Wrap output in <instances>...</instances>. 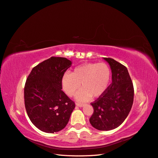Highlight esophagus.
I'll use <instances>...</instances> for the list:
<instances>
[{"label":"esophagus","instance_id":"esophagus-1","mask_svg":"<svg viewBox=\"0 0 158 158\" xmlns=\"http://www.w3.org/2000/svg\"><path fill=\"white\" fill-rule=\"evenodd\" d=\"M76 105L79 107H83L84 106L83 104H81V103H78V102H76Z\"/></svg>","mask_w":158,"mask_h":158}]
</instances>
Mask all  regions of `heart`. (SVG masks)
Returning <instances> with one entry per match:
<instances>
[{
    "mask_svg": "<svg viewBox=\"0 0 158 158\" xmlns=\"http://www.w3.org/2000/svg\"><path fill=\"white\" fill-rule=\"evenodd\" d=\"M110 69L105 63H88L76 67L71 73L63 76L61 84L64 92L73 97L81 84L83 88L77 94L76 99L87 101L93 97L98 98L107 89L110 80Z\"/></svg>",
    "mask_w": 158,
    "mask_h": 158,
    "instance_id": "1",
    "label": "heart"
}]
</instances>
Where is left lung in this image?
<instances>
[{"label": "left lung", "mask_w": 158, "mask_h": 158, "mask_svg": "<svg viewBox=\"0 0 158 158\" xmlns=\"http://www.w3.org/2000/svg\"><path fill=\"white\" fill-rule=\"evenodd\" d=\"M112 71V83L105 93L91 102L93 114L89 119L99 130H113L123 123L132 109L134 87L127 67L110 57H103Z\"/></svg>", "instance_id": "8db88e82"}]
</instances>
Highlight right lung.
Masks as SVG:
<instances>
[{
  "instance_id": "obj_1",
  "label": "right lung",
  "mask_w": 158,
  "mask_h": 158,
  "mask_svg": "<svg viewBox=\"0 0 158 158\" xmlns=\"http://www.w3.org/2000/svg\"><path fill=\"white\" fill-rule=\"evenodd\" d=\"M71 61L51 57L30 72L24 87L27 114L35 127L47 133L64 129L68 123L75 102L62 91L61 81Z\"/></svg>"
}]
</instances>
